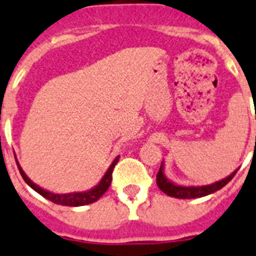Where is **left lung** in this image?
Segmentation results:
<instances>
[{
    "instance_id": "obj_1",
    "label": "left lung",
    "mask_w": 256,
    "mask_h": 256,
    "mask_svg": "<svg viewBox=\"0 0 256 256\" xmlns=\"http://www.w3.org/2000/svg\"><path fill=\"white\" fill-rule=\"evenodd\" d=\"M164 168H165V164L161 162V168L157 172V186H158V188L170 197L183 200L200 198V197H205V196L222 190L226 184L232 180L236 172L238 171V168H237V170L233 171L232 174L222 179V180H218L212 184H208V186H180V184H175L174 182H171L170 179L166 178L165 172H164Z\"/></svg>"
}]
</instances>
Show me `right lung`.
I'll return each instance as SVG.
<instances>
[{
	"label": "right lung",
	"mask_w": 256,
	"mask_h": 256,
	"mask_svg": "<svg viewBox=\"0 0 256 256\" xmlns=\"http://www.w3.org/2000/svg\"><path fill=\"white\" fill-rule=\"evenodd\" d=\"M118 158H120V156H117V157L113 160V162L110 164V166L108 168V170L106 171L104 176L102 178V180L99 182L96 186H92L91 190H85V192H73V193H63V194H59V193L48 192V190H44V188H41V186H37L36 183H33L30 178L26 176V174L23 171V168H22L20 164L18 162L16 157H15V160H16L18 168H19V171H20V175L23 176L24 182H26V183L28 184V186H30L32 190H34L36 192L40 193L42 197H45L46 200H48V201H51V202H54V204H56V205L73 206V208H76V206L88 205V204H92V202L98 201V200L106 192V190L110 188V183H112L113 168H114V166L117 165Z\"/></svg>",
	"instance_id": "1"
}]
</instances>
